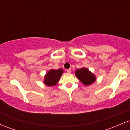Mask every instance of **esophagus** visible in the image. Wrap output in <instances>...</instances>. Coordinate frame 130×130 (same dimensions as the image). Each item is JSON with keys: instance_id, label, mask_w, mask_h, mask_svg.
Here are the masks:
<instances>
[{"instance_id": "obj_1", "label": "esophagus", "mask_w": 130, "mask_h": 130, "mask_svg": "<svg viewBox=\"0 0 130 130\" xmlns=\"http://www.w3.org/2000/svg\"><path fill=\"white\" fill-rule=\"evenodd\" d=\"M71 68H69V69L67 70V73H71Z\"/></svg>"}]
</instances>
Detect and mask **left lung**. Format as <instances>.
Wrapping results in <instances>:
<instances>
[{
  "label": "left lung",
  "instance_id": "obj_1",
  "mask_svg": "<svg viewBox=\"0 0 130 130\" xmlns=\"http://www.w3.org/2000/svg\"><path fill=\"white\" fill-rule=\"evenodd\" d=\"M75 75L85 86H89L96 80V76L86 68H82L76 70Z\"/></svg>",
  "mask_w": 130,
  "mask_h": 130
}]
</instances>
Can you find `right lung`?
Returning a JSON list of instances; mask_svg holds the SVG:
<instances>
[{
    "instance_id": "add662e5",
    "label": "right lung",
    "mask_w": 130,
    "mask_h": 130,
    "mask_svg": "<svg viewBox=\"0 0 130 130\" xmlns=\"http://www.w3.org/2000/svg\"><path fill=\"white\" fill-rule=\"evenodd\" d=\"M63 73L62 69L50 70L44 76V83L47 86H56Z\"/></svg>"
}]
</instances>
